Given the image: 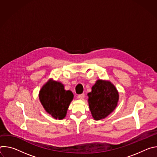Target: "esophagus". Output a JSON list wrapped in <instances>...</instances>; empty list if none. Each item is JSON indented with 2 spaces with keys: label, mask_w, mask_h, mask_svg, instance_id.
Instances as JSON below:
<instances>
[{
  "label": "esophagus",
  "mask_w": 157,
  "mask_h": 157,
  "mask_svg": "<svg viewBox=\"0 0 157 157\" xmlns=\"http://www.w3.org/2000/svg\"><path fill=\"white\" fill-rule=\"evenodd\" d=\"M78 98L79 99H83L84 98V94H81L78 96Z\"/></svg>",
  "instance_id": "34e87169"
}]
</instances>
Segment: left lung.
Returning <instances> with one entry per match:
<instances>
[{
	"label": "left lung",
	"mask_w": 157,
	"mask_h": 157,
	"mask_svg": "<svg viewBox=\"0 0 157 157\" xmlns=\"http://www.w3.org/2000/svg\"><path fill=\"white\" fill-rule=\"evenodd\" d=\"M88 104L94 120L107 117L116 108L119 94L116 86L110 81L98 79L87 94Z\"/></svg>",
	"instance_id": "1"
}]
</instances>
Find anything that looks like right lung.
<instances>
[{"label": "right lung", "instance_id": "obj_1", "mask_svg": "<svg viewBox=\"0 0 157 157\" xmlns=\"http://www.w3.org/2000/svg\"><path fill=\"white\" fill-rule=\"evenodd\" d=\"M73 93L70 90H65L61 82L50 78L39 91V100L44 109L53 118L63 119L67 114Z\"/></svg>", "mask_w": 157, "mask_h": 157}]
</instances>
